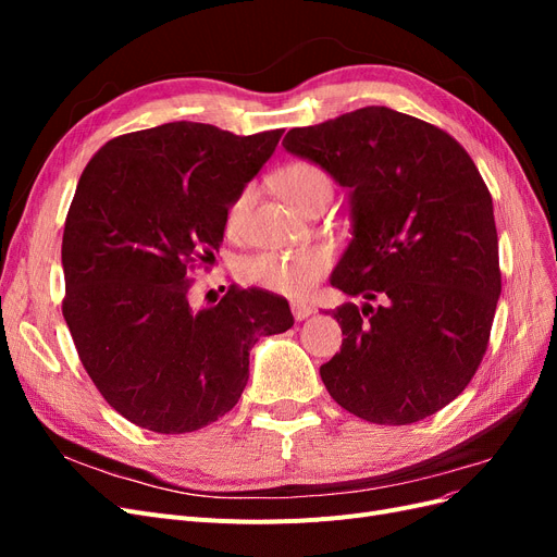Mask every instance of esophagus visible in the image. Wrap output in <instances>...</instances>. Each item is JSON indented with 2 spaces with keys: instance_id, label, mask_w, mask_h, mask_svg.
<instances>
[{
  "instance_id": "obj_1",
  "label": "esophagus",
  "mask_w": 557,
  "mask_h": 557,
  "mask_svg": "<svg viewBox=\"0 0 557 557\" xmlns=\"http://www.w3.org/2000/svg\"><path fill=\"white\" fill-rule=\"evenodd\" d=\"M290 309H293L295 320H305V318H309V315L313 313V307H311V305H305V301H293Z\"/></svg>"
}]
</instances>
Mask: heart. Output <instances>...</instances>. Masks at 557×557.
<instances>
[{"label":"heart","mask_w":557,"mask_h":557,"mask_svg":"<svg viewBox=\"0 0 557 557\" xmlns=\"http://www.w3.org/2000/svg\"><path fill=\"white\" fill-rule=\"evenodd\" d=\"M276 183L281 195L299 211H305L313 199L332 195L330 174L323 166L309 160L285 164L276 174ZM250 199V185L232 197L225 209V227L230 232H237L244 225ZM330 264L332 252L325 246H307L288 252H258V256H250L242 262V276L248 283H256L260 288L285 297H305L325 276Z\"/></svg>","instance_id":"heart-1"}]
</instances>
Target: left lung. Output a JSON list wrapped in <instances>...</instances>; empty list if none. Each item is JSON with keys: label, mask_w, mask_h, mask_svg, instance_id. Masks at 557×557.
I'll return each instance as SVG.
<instances>
[{"label": "left lung", "mask_w": 557, "mask_h": 557, "mask_svg": "<svg viewBox=\"0 0 557 557\" xmlns=\"http://www.w3.org/2000/svg\"><path fill=\"white\" fill-rule=\"evenodd\" d=\"M283 146L350 190L352 239L332 285L367 301L332 311L346 339L320 367L327 393L379 425L444 409L476 374L502 293L493 197L474 160L387 107L295 127Z\"/></svg>", "instance_id": "1"}]
</instances>
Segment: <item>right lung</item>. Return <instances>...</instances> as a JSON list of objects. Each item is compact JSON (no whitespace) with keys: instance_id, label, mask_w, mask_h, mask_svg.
I'll return each mask as SVG.
<instances>
[{"instance_id":"add662e5","label":"right lung","mask_w":557,"mask_h":557,"mask_svg":"<svg viewBox=\"0 0 557 557\" xmlns=\"http://www.w3.org/2000/svg\"><path fill=\"white\" fill-rule=\"evenodd\" d=\"M283 129L237 137L205 123L123 134L83 170L62 234V315L97 391L160 434L205 428L239 401L248 350L293 327L283 297L230 285L193 311L190 272L221 248L225 209Z\"/></svg>"}]
</instances>
